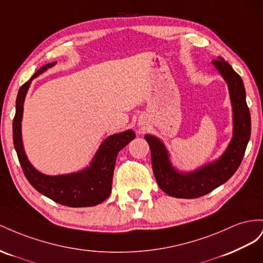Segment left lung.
Here are the masks:
<instances>
[{
	"mask_svg": "<svg viewBox=\"0 0 263 263\" xmlns=\"http://www.w3.org/2000/svg\"><path fill=\"white\" fill-rule=\"evenodd\" d=\"M213 63L227 81L234 111V138L220 159L192 173H178L172 167L167 151L162 142L153 136H145L151 148V161L156 182L160 189L172 197L197 198L227 182L241 163L250 139L251 119L246 102L243 81L223 58L218 57Z\"/></svg>",
	"mask_w": 263,
	"mask_h": 263,
	"instance_id": "obj_1",
	"label": "left lung"
}]
</instances>
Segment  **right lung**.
Masks as SVG:
<instances>
[{"mask_svg":"<svg viewBox=\"0 0 263 263\" xmlns=\"http://www.w3.org/2000/svg\"><path fill=\"white\" fill-rule=\"evenodd\" d=\"M57 62L45 65L22 86L16 98V112L13 119V142L20 164L27 181L34 189L58 204L68 207L96 206L109 197L118 152L136 138L132 130L114 134L102 142L90 167L68 175L48 176L35 170L28 162L23 148L21 121L23 103L32 80Z\"/></svg>","mask_w":263,"mask_h":263,"instance_id":"right-lung-1","label":"right lung"}]
</instances>
